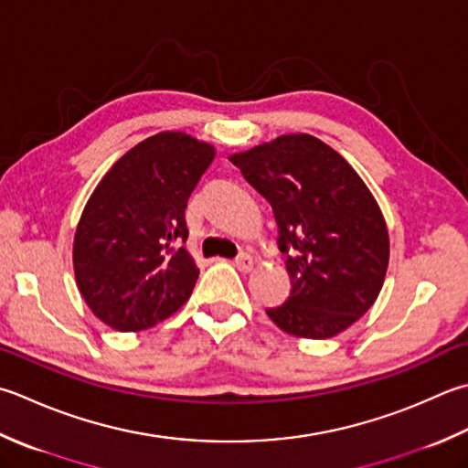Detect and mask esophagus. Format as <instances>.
<instances>
[{
	"label": "esophagus",
	"instance_id": "1",
	"mask_svg": "<svg viewBox=\"0 0 468 468\" xmlns=\"http://www.w3.org/2000/svg\"><path fill=\"white\" fill-rule=\"evenodd\" d=\"M235 268L239 271H251L253 270V258L247 253H241L235 258Z\"/></svg>",
	"mask_w": 468,
	"mask_h": 468
}]
</instances>
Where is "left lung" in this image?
Here are the masks:
<instances>
[{
  "label": "left lung",
  "mask_w": 468,
  "mask_h": 468,
  "mask_svg": "<svg viewBox=\"0 0 468 468\" xmlns=\"http://www.w3.org/2000/svg\"><path fill=\"white\" fill-rule=\"evenodd\" d=\"M231 162L268 200L292 292L265 313L283 333L331 338L378 300L389 235L378 200L351 164L308 133L280 135Z\"/></svg>",
  "instance_id": "obj_1"
}]
</instances>
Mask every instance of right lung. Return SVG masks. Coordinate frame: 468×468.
Here are the masks:
<instances>
[{
	"label": "right lung",
	"instance_id": "obj_1",
	"mask_svg": "<svg viewBox=\"0 0 468 468\" xmlns=\"http://www.w3.org/2000/svg\"><path fill=\"white\" fill-rule=\"evenodd\" d=\"M215 148L162 132L119 158L87 200L72 245L77 286L93 314L122 333L172 316L190 298L198 268L185 210Z\"/></svg>",
	"mask_w": 468,
	"mask_h": 468
}]
</instances>
